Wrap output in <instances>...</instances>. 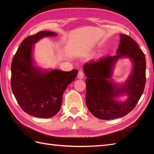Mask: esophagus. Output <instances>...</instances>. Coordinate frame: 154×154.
<instances>
[{
    "instance_id": "obj_1",
    "label": "esophagus",
    "mask_w": 154,
    "mask_h": 154,
    "mask_svg": "<svg viewBox=\"0 0 154 154\" xmlns=\"http://www.w3.org/2000/svg\"><path fill=\"white\" fill-rule=\"evenodd\" d=\"M84 76H85V75H84V73H83V71L81 70V71H79V73H78V75H77V79H83V78H84Z\"/></svg>"
}]
</instances>
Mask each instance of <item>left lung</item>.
I'll use <instances>...</instances> for the list:
<instances>
[{
	"label": "left lung",
	"mask_w": 154,
	"mask_h": 154,
	"mask_svg": "<svg viewBox=\"0 0 154 154\" xmlns=\"http://www.w3.org/2000/svg\"><path fill=\"white\" fill-rule=\"evenodd\" d=\"M120 44L115 56L100 58L83 66L86 79V104L93 116L102 120L126 116L134 109L143 94L146 84V58L132 38L120 34ZM128 58L132 70L122 84L112 79L114 67L120 58ZM126 96L121 101L119 98Z\"/></svg>",
	"instance_id": "left-lung-1"
}]
</instances>
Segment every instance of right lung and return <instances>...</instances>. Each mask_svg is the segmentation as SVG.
Instances as JSON below:
<instances>
[{
	"label": "right lung",
	"mask_w": 154,
	"mask_h": 154,
	"mask_svg": "<svg viewBox=\"0 0 154 154\" xmlns=\"http://www.w3.org/2000/svg\"><path fill=\"white\" fill-rule=\"evenodd\" d=\"M42 31L25 38L13 57L11 87L22 109L31 116L48 119L60 111L65 90L78 74V70L63 71L44 69L35 64L34 44L45 37L56 36Z\"/></svg>",
	"instance_id": "add662e5"
}]
</instances>
